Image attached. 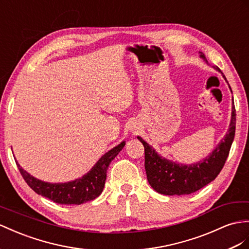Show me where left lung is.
<instances>
[{"mask_svg": "<svg viewBox=\"0 0 249 249\" xmlns=\"http://www.w3.org/2000/svg\"><path fill=\"white\" fill-rule=\"evenodd\" d=\"M200 56L207 62L205 55L202 53ZM214 69L221 72L219 67L215 66ZM234 132L235 108L232 106L231 124H229V128L225 137L221 140V142L212 154H209L203 161L190 165L177 164L167 160V159L158 155L152 146L146 143L141 137H138L144 145L145 170L150 186L157 193L166 196L189 195L206 186L218 177L224 166L233 141Z\"/></svg>", "mask_w": 249, "mask_h": 249, "instance_id": "left-lung-1", "label": "left lung"}]
</instances>
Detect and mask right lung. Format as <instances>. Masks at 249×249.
<instances>
[{
  "label": "right lung",
  "mask_w": 249,
  "mask_h": 249,
  "mask_svg": "<svg viewBox=\"0 0 249 249\" xmlns=\"http://www.w3.org/2000/svg\"><path fill=\"white\" fill-rule=\"evenodd\" d=\"M124 146L125 142L123 141L111 150L106 152L104 156H102L100 160L86 175L80 179L67 183L53 184L37 180L35 177L29 175L27 171H25L18 162L16 163L25 182L37 195L48 197L49 200L58 204L80 205V204L94 200L102 194L105 185L108 166L113 159L118 156L119 152L123 149Z\"/></svg>",
  "instance_id": "add662e5"
}]
</instances>
